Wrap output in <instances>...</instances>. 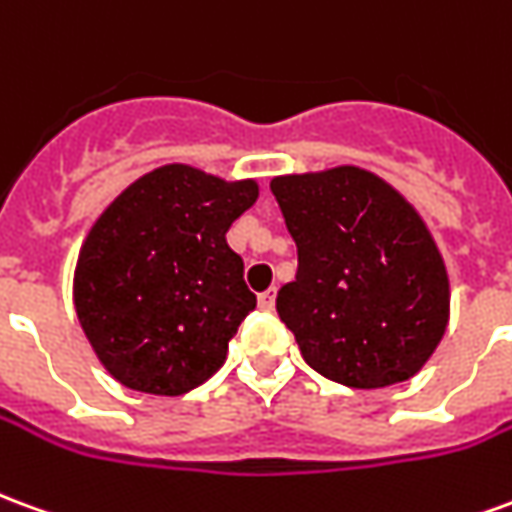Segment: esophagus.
<instances>
[{
	"label": "esophagus",
	"instance_id": "obj_1",
	"mask_svg": "<svg viewBox=\"0 0 512 512\" xmlns=\"http://www.w3.org/2000/svg\"><path fill=\"white\" fill-rule=\"evenodd\" d=\"M274 301H277V290H266V293H260V296H257L260 310H266V312L274 310Z\"/></svg>",
	"mask_w": 512,
	"mask_h": 512
}]
</instances>
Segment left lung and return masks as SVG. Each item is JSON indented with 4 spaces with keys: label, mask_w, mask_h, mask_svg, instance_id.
I'll return each instance as SVG.
<instances>
[{
    "label": "left lung",
    "mask_w": 512,
    "mask_h": 512,
    "mask_svg": "<svg viewBox=\"0 0 512 512\" xmlns=\"http://www.w3.org/2000/svg\"><path fill=\"white\" fill-rule=\"evenodd\" d=\"M296 279L277 312L321 376L354 389L400 384L425 365L450 318V279L419 213L359 167L271 180Z\"/></svg>",
    "instance_id": "1"
}]
</instances>
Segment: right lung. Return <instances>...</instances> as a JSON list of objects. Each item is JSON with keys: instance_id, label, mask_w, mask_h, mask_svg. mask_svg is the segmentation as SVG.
<instances>
[{"instance_id": "right-lung-1", "label": "right lung", "mask_w": 512, "mask_h": 512, "mask_svg": "<svg viewBox=\"0 0 512 512\" xmlns=\"http://www.w3.org/2000/svg\"><path fill=\"white\" fill-rule=\"evenodd\" d=\"M257 200L255 180L167 164L134 180L84 238L73 304L101 365L128 389L186 395L224 365L255 310L230 224Z\"/></svg>"}]
</instances>
